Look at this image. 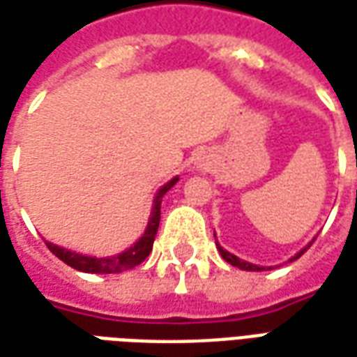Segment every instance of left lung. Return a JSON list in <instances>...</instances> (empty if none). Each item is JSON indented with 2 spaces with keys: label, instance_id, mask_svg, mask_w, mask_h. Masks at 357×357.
<instances>
[{
  "label": "left lung",
  "instance_id": "8db88e82",
  "mask_svg": "<svg viewBox=\"0 0 357 357\" xmlns=\"http://www.w3.org/2000/svg\"><path fill=\"white\" fill-rule=\"evenodd\" d=\"M213 236H215V232H213ZM310 244H312V242H310ZM310 244L306 245V248H303V250H301L297 255H293L291 259H289V263H291V261H295V259H299L301 255H303V253H305L306 250L310 248ZM218 250H219V253H221V257H223L227 263H231L232 266H238V268H242V271H253V273H259V271H265V268H266V266H257V265H252V263H248V261L238 259L236 255H232V253H229L227 250H223V248H221L219 244H218ZM268 268H271V266H268Z\"/></svg>",
  "mask_w": 357,
  "mask_h": 357
}]
</instances>
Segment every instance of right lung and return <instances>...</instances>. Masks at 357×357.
Returning <instances> with one entry per match:
<instances>
[{"mask_svg":"<svg viewBox=\"0 0 357 357\" xmlns=\"http://www.w3.org/2000/svg\"><path fill=\"white\" fill-rule=\"evenodd\" d=\"M178 179L179 178L170 179L168 183H165L158 189L157 197L153 200V212L151 218H149V223H147V229L142 234V238L134 245H130L126 252L113 255V257H91V255H83V253L60 248V245L52 244V242H45V244L56 255L58 259L64 261L66 265L73 266L75 271H81V273L115 274L123 273V271H130L136 265H139L142 261H145V257L151 253L153 242H155V236H157L158 231V223H160V202H162V197H165L166 192L178 183Z\"/></svg>","mask_w":357,"mask_h":357,"instance_id":"1","label":"right lung"}]
</instances>
